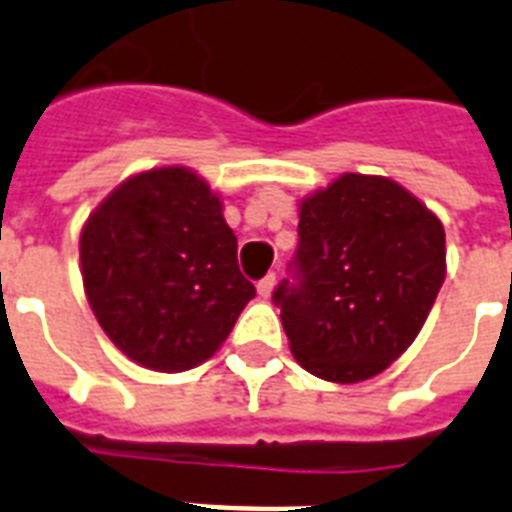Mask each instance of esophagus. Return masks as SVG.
<instances>
[{
	"label": "esophagus",
	"mask_w": 512,
	"mask_h": 512,
	"mask_svg": "<svg viewBox=\"0 0 512 512\" xmlns=\"http://www.w3.org/2000/svg\"><path fill=\"white\" fill-rule=\"evenodd\" d=\"M273 287H276V273H268L265 279L257 281V295H260V297H271Z\"/></svg>",
	"instance_id": "34e87169"
}]
</instances>
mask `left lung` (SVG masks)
Wrapping results in <instances>:
<instances>
[{
    "label": "left lung",
    "instance_id": "left-lung-1",
    "mask_svg": "<svg viewBox=\"0 0 512 512\" xmlns=\"http://www.w3.org/2000/svg\"><path fill=\"white\" fill-rule=\"evenodd\" d=\"M289 279L273 292L289 348L329 382L380 374L444 284V225L388 177L342 175L300 204Z\"/></svg>",
    "mask_w": 512,
    "mask_h": 512
}]
</instances>
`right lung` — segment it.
<instances>
[{
    "instance_id": "add662e5",
    "label": "right lung",
    "mask_w": 512,
    "mask_h": 512,
    "mask_svg": "<svg viewBox=\"0 0 512 512\" xmlns=\"http://www.w3.org/2000/svg\"><path fill=\"white\" fill-rule=\"evenodd\" d=\"M223 204L185 167L124 180L79 241L84 292L124 356L156 372L207 361L255 297Z\"/></svg>"
}]
</instances>
